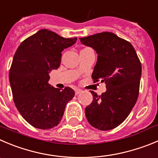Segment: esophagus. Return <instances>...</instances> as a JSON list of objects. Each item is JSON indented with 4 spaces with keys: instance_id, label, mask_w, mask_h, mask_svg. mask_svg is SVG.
I'll list each match as a JSON object with an SVG mask.
<instances>
[{
    "instance_id": "obj_1",
    "label": "esophagus",
    "mask_w": 158,
    "mask_h": 158,
    "mask_svg": "<svg viewBox=\"0 0 158 158\" xmlns=\"http://www.w3.org/2000/svg\"><path fill=\"white\" fill-rule=\"evenodd\" d=\"M81 92H82V90H81L80 89H75V94H76V95H78V94H80Z\"/></svg>"
}]
</instances>
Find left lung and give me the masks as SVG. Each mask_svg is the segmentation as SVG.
Instances as JSON below:
<instances>
[{
  "instance_id": "8db88e82",
  "label": "left lung",
  "mask_w": 158,
  "mask_h": 158,
  "mask_svg": "<svg viewBox=\"0 0 158 158\" xmlns=\"http://www.w3.org/2000/svg\"><path fill=\"white\" fill-rule=\"evenodd\" d=\"M79 39L97 52L92 78L94 82H105L107 88L101 96L90 91L94 97L85 108L86 117L96 129H114L126 120L136 103L142 73L140 61L132 44L113 32Z\"/></svg>"
}]
</instances>
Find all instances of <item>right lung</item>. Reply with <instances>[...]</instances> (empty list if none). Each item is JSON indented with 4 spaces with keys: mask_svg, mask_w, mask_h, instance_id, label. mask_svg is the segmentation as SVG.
<instances>
[{
    "mask_svg": "<svg viewBox=\"0 0 158 158\" xmlns=\"http://www.w3.org/2000/svg\"><path fill=\"white\" fill-rule=\"evenodd\" d=\"M77 38H64L41 29L25 40L16 51L9 72L13 99L23 118L33 127L49 129L57 126L75 91L61 90L48 83L49 73L61 64V52Z\"/></svg>",
    "mask_w": 158,
    "mask_h": 158,
    "instance_id": "right-lung-1",
    "label": "right lung"
}]
</instances>
